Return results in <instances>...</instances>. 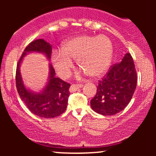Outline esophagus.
Returning <instances> with one entry per match:
<instances>
[{
	"label": "esophagus",
	"instance_id": "34e87169",
	"mask_svg": "<svg viewBox=\"0 0 156 156\" xmlns=\"http://www.w3.org/2000/svg\"><path fill=\"white\" fill-rule=\"evenodd\" d=\"M81 87H83V85H82V84H73L70 87V88H69V91H70V92H75L77 89L81 88Z\"/></svg>",
	"mask_w": 156,
	"mask_h": 156
}]
</instances>
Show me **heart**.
Segmentation results:
<instances>
[{
	"label": "heart",
	"instance_id": "obj_1",
	"mask_svg": "<svg viewBox=\"0 0 156 156\" xmlns=\"http://www.w3.org/2000/svg\"><path fill=\"white\" fill-rule=\"evenodd\" d=\"M113 51L112 41L106 36H77L64 42L60 52L53 53L52 62L62 78H67L70 75L74 67L73 60H76L83 73L98 78L108 70Z\"/></svg>",
	"mask_w": 156,
	"mask_h": 156
}]
</instances>
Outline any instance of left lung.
Returning a JSON list of instances; mask_svg holds the SVG:
<instances>
[{
  "label": "left lung",
  "instance_id": "obj_1",
  "mask_svg": "<svg viewBox=\"0 0 156 156\" xmlns=\"http://www.w3.org/2000/svg\"><path fill=\"white\" fill-rule=\"evenodd\" d=\"M96 95L91 101L94 112L112 116L124 110L130 103L137 83V75L131 55L125 53L122 62L109 69L99 80Z\"/></svg>",
  "mask_w": 156,
  "mask_h": 156
}]
</instances>
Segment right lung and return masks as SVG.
I'll use <instances>...</instances> for the list:
<instances>
[{"mask_svg": "<svg viewBox=\"0 0 156 156\" xmlns=\"http://www.w3.org/2000/svg\"><path fill=\"white\" fill-rule=\"evenodd\" d=\"M42 53L51 59L52 46L44 39L33 41L26 48L20 59L16 70V87L21 100L27 108L35 115L42 118H53L65 112L67 106L70 84L55 78V70L49 64V76L45 87L39 92H34L25 86L20 73V64L28 53Z\"/></svg>", "mask_w": 156, "mask_h": 156, "instance_id": "obj_1", "label": "right lung"}]
</instances>
